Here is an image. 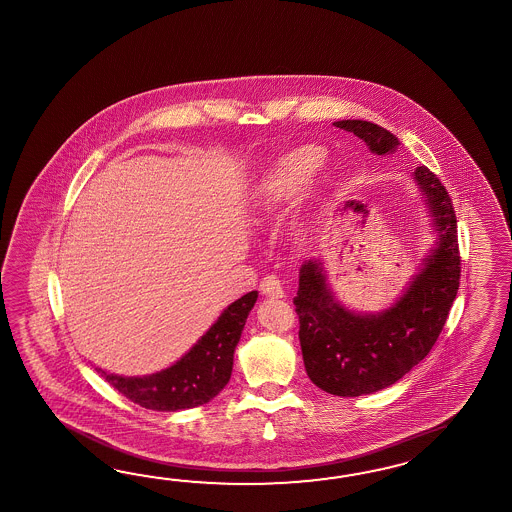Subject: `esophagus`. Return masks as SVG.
I'll use <instances>...</instances> for the list:
<instances>
[{
    "instance_id": "esophagus-1",
    "label": "esophagus",
    "mask_w": 512,
    "mask_h": 512,
    "mask_svg": "<svg viewBox=\"0 0 512 512\" xmlns=\"http://www.w3.org/2000/svg\"><path fill=\"white\" fill-rule=\"evenodd\" d=\"M261 290L266 298H272V300H277V298H283V296H285L283 285H281V281H279L275 275H268V277L262 279Z\"/></svg>"
}]
</instances>
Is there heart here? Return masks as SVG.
<instances>
[{"instance_id": "1", "label": "heart", "mask_w": 512, "mask_h": 512, "mask_svg": "<svg viewBox=\"0 0 512 512\" xmlns=\"http://www.w3.org/2000/svg\"><path fill=\"white\" fill-rule=\"evenodd\" d=\"M325 150L316 144H301L283 151L262 172L251 196L255 222H266L287 203L296 200L324 163Z\"/></svg>"}]
</instances>
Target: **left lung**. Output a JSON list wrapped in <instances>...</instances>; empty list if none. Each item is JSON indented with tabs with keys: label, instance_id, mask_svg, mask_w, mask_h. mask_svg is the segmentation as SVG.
Listing matches in <instances>:
<instances>
[{
	"label": "left lung",
	"instance_id": "left-lung-1",
	"mask_svg": "<svg viewBox=\"0 0 512 512\" xmlns=\"http://www.w3.org/2000/svg\"><path fill=\"white\" fill-rule=\"evenodd\" d=\"M333 125L361 138L374 155L398 150V137L385 127L366 120ZM412 179L424 196L437 240L387 309H349L329 287L322 259L301 264L294 305L300 316L303 362L312 383L333 396L357 398L398 383L431 351L457 296L461 257L448 190L425 166H418Z\"/></svg>",
	"mask_w": 512,
	"mask_h": 512
}]
</instances>
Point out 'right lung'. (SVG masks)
<instances>
[{"mask_svg":"<svg viewBox=\"0 0 512 512\" xmlns=\"http://www.w3.org/2000/svg\"><path fill=\"white\" fill-rule=\"evenodd\" d=\"M259 292L233 301L207 333L172 366L155 374L125 377L96 368L101 377L125 398L151 411L192 409L218 396L231 379L235 348Z\"/></svg>","mask_w":512,"mask_h":512,"instance_id":"obj_1","label":"right lung"}]
</instances>
